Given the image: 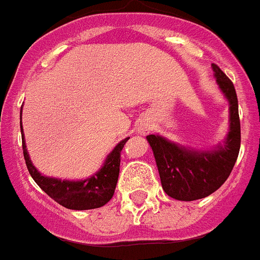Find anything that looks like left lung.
I'll return each mask as SVG.
<instances>
[{
    "mask_svg": "<svg viewBox=\"0 0 260 260\" xmlns=\"http://www.w3.org/2000/svg\"><path fill=\"white\" fill-rule=\"evenodd\" d=\"M216 82L229 100L231 126L224 146L216 151H191L158 135H147L157 164L164 191L178 201L206 198L228 180L241 147V123L233 82L217 65H212Z\"/></svg>",
    "mask_w": 260,
    "mask_h": 260,
    "instance_id": "1",
    "label": "left lung"
}]
</instances>
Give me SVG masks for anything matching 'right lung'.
Segmentation results:
<instances>
[{"label":"right lung","instance_id":"add662e5","mask_svg":"<svg viewBox=\"0 0 260 260\" xmlns=\"http://www.w3.org/2000/svg\"><path fill=\"white\" fill-rule=\"evenodd\" d=\"M20 118H22V112H20ZM20 132L23 133L22 121H20ZM127 141L128 138H126L114 147V150L109 153L105 160L104 167L95 176L84 181H77V182L41 176L29 160L26 150V142L23 137L22 147L27 169L39 187L63 207L69 210L83 211L103 207L112 199L116 190L117 181H118L121 151Z\"/></svg>","mask_w":260,"mask_h":260}]
</instances>
